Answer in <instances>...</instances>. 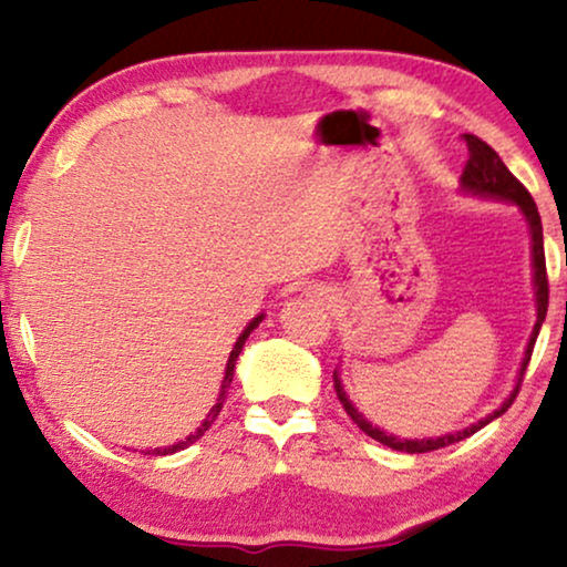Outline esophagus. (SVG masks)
Wrapping results in <instances>:
<instances>
[{"label":"esophagus","instance_id":"obj_1","mask_svg":"<svg viewBox=\"0 0 567 567\" xmlns=\"http://www.w3.org/2000/svg\"><path fill=\"white\" fill-rule=\"evenodd\" d=\"M312 293H315L317 299H322V301H324V299H330V293L324 291V289H312Z\"/></svg>","mask_w":567,"mask_h":567}]
</instances>
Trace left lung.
<instances>
[{
	"label": "left lung",
	"mask_w": 567,
	"mask_h": 567,
	"mask_svg": "<svg viewBox=\"0 0 567 567\" xmlns=\"http://www.w3.org/2000/svg\"><path fill=\"white\" fill-rule=\"evenodd\" d=\"M464 144H467V152H470V159L467 165L462 169V188L467 193H475V196H487V198H501V200H511V204H516L522 208L524 216H526V224H529V231H532V260H534V289H537V324H534V332L529 338V346H526V353H524V363H522V371H518V382H516V390L511 392V398L503 402V405L491 413L483 421L470 425V429H464L460 433H449V436H441V439H421V441H408V439H398V436H390V433L379 431L377 425H371L367 417H363L359 410L351 405V400L346 398L343 392V384H340L338 379V371L332 374V382H336V392H338V400L340 405L346 408V413L351 415V421L359 425V429L371 436L379 444L390 446V449H398V452H408V454H425V452H436V449H444L449 444H456V441L472 436V433L483 429L495 417L506 413V410L514 405L516 394H518V386L524 382V371L529 367V359H532V351H534V343H537V336H539V328L542 322H545V315H547V305H549V284H547V266H545V239H542V219H539V212H537V204H534V198L529 196V190L524 188L522 183L516 181L514 175H511V169L503 165V159L495 154V150L491 144H485L483 138H477L475 134H464Z\"/></svg>",
	"instance_id": "8db88e82"
}]
</instances>
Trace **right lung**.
I'll list each match as a JSON object with an SVG mask.
<instances>
[{"label":"right lung","instance_id":"right-lung-1","mask_svg":"<svg viewBox=\"0 0 567 567\" xmlns=\"http://www.w3.org/2000/svg\"><path fill=\"white\" fill-rule=\"evenodd\" d=\"M262 322V315L260 317H255V320L247 324V328L243 330V336H239V340L235 343V348H231V353H229V361H227V374H224V382H221V392H219V402H216V405L212 408V413L206 415V421L200 423V429L196 431V433H190L188 439L185 441H181V444H175V446H167V449H154L152 454H173V452H181V449H185L188 444H193V441L196 439H200L204 436V433L212 429V423L216 421V415L221 413V405H224V398H227V386L231 384V377H235V361H237V355L243 353V346H245V340H247V336H250V332L258 328V324Z\"/></svg>","mask_w":567,"mask_h":567}]
</instances>
